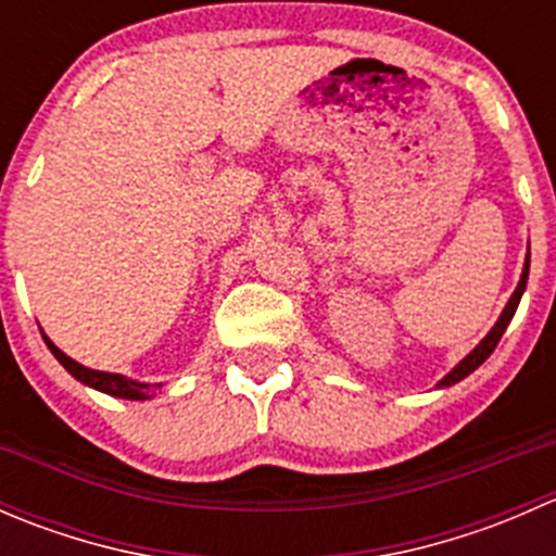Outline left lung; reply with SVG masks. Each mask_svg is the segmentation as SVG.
<instances>
[{"instance_id": "8db88e82", "label": "left lung", "mask_w": 556, "mask_h": 556, "mask_svg": "<svg viewBox=\"0 0 556 556\" xmlns=\"http://www.w3.org/2000/svg\"><path fill=\"white\" fill-rule=\"evenodd\" d=\"M527 274H530V255H527V261H525V268H521V279H519V285H517V290H514V295L511 299H508V304H506V309H503V314L501 317H497V323H495V328L490 330V333L484 336V339H481V344L476 346L473 352H470V355H465L463 361L457 363V366L452 368L450 374H446L444 379H441L439 382V387H452V384H457L459 379H465L468 377V374H473L476 368L481 366V363L486 361V357L492 355V352H495V346H497V341H501V336L506 333V328H508V323H511V317H514V312H517V306H519V301H521V293H525V288H527Z\"/></svg>"}]
</instances>
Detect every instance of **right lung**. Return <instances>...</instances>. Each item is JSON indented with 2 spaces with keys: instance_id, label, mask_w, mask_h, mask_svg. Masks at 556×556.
Returning a JSON list of instances; mask_svg holds the SVG:
<instances>
[{
  "instance_id": "add662e5",
  "label": "right lung",
  "mask_w": 556,
  "mask_h": 556,
  "mask_svg": "<svg viewBox=\"0 0 556 556\" xmlns=\"http://www.w3.org/2000/svg\"><path fill=\"white\" fill-rule=\"evenodd\" d=\"M42 339H45V344H48V350L55 355V361H59L61 366H64L66 371L77 379V382L93 387V390H99V392H106V395L126 397V401H148L150 397V390H153L150 384L137 382V379H126V377H121V374L93 371V368L80 366V363L72 361L70 355H64V352H61L59 346H55L45 333H42ZM155 387H161V384H155Z\"/></svg>"
}]
</instances>
